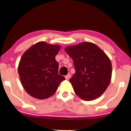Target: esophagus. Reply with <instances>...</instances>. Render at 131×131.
I'll use <instances>...</instances> for the list:
<instances>
[{
  "instance_id": "1",
  "label": "esophagus",
  "mask_w": 131,
  "mask_h": 131,
  "mask_svg": "<svg viewBox=\"0 0 131 131\" xmlns=\"http://www.w3.org/2000/svg\"><path fill=\"white\" fill-rule=\"evenodd\" d=\"M65 78H66V80H69L70 79V78H71V74H70V73H69V74L66 75V76H65Z\"/></svg>"
}]
</instances>
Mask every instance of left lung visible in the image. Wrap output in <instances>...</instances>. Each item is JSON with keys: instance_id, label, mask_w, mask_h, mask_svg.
<instances>
[{"instance_id": "8db88e82", "label": "left lung", "mask_w": 131, "mask_h": 131, "mask_svg": "<svg viewBox=\"0 0 131 131\" xmlns=\"http://www.w3.org/2000/svg\"><path fill=\"white\" fill-rule=\"evenodd\" d=\"M65 51L73 59L76 72L70 79L74 92L85 101L101 95L112 79L111 61L95 44L84 42L69 46Z\"/></svg>"}]
</instances>
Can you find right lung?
Listing matches in <instances>:
<instances>
[{
  "label": "right lung",
  "instance_id": "right-lung-1",
  "mask_svg": "<svg viewBox=\"0 0 131 131\" xmlns=\"http://www.w3.org/2000/svg\"><path fill=\"white\" fill-rule=\"evenodd\" d=\"M60 48V45L39 42L21 57L18 72L24 89L33 97L40 100L50 97L65 80L58 74V63L55 60Z\"/></svg>",
  "mask_w": 131,
  "mask_h": 131
}]
</instances>
